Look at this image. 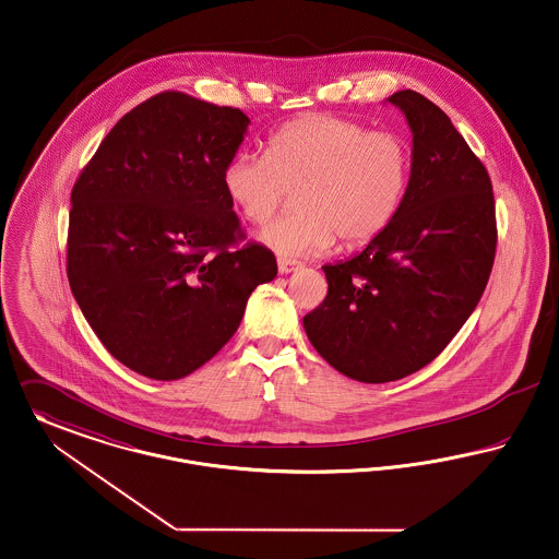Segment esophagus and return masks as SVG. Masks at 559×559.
Here are the masks:
<instances>
[{
    "label": "esophagus",
    "instance_id": "esophagus-1",
    "mask_svg": "<svg viewBox=\"0 0 559 559\" xmlns=\"http://www.w3.org/2000/svg\"><path fill=\"white\" fill-rule=\"evenodd\" d=\"M300 263H296V261H288V259H277V269H280V273L282 275H288V273H294V271H298L300 269Z\"/></svg>",
    "mask_w": 559,
    "mask_h": 559
}]
</instances>
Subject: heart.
<instances>
[{
	"label": "heart",
	"instance_id": "b5f03b06",
	"mask_svg": "<svg viewBox=\"0 0 559 559\" xmlns=\"http://www.w3.org/2000/svg\"><path fill=\"white\" fill-rule=\"evenodd\" d=\"M411 182V151L393 132H370L352 119L313 114L275 130L265 155L241 151L223 170V189L239 216L265 227L290 191L298 214L261 239L282 257L328 252L336 236L361 246L386 231Z\"/></svg>",
	"mask_w": 559,
	"mask_h": 559
}]
</instances>
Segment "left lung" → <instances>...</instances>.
<instances>
[{
  "label": "left lung",
  "mask_w": 559,
  "mask_h": 559,
  "mask_svg": "<svg viewBox=\"0 0 559 559\" xmlns=\"http://www.w3.org/2000/svg\"><path fill=\"white\" fill-rule=\"evenodd\" d=\"M412 132L411 182L395 221L336 265L302 318L323 359L359 382L404 379L440 355L488 284L497 218L492 182L450 118L414 90L386 98Z\"/></svg>",
  "instance_id": "1"
}]
</instances>
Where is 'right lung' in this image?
<instances>
[{
    "instance_id": "1",
    "label": "right lung",
    "mask_w": 559,
    "mask_h": 559,
    "mask_svg": "<svg viewBox=\"0 0 559 559\" xmlns=\"http://www.w3.org/2000/svg\"><path fill=\"white\" fill-rule=\"evenodd\" d=\"M248 126L239 109L155 94L111 128L71 191V293L107 352L153 381L204 366L277 275L263 246L231 250L243 234L223 170Z\"/></svg>"
}]
</instances>
